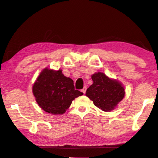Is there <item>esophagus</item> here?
Wrapping results in <instances>:
<instances>
[{"label": "esophagus", "instance_id": "obj_1", "mask_svg": "<svg viewBox=\"0 0 158 158\" xmlns=\"http://www.w3.org/2000/svg\"><path fill=\"white\" fill-rule=\"evenodd\" d=\"M81 91H82L83 93H84V94H85V91H86V86H84V89H83L81 90Z\"/></svg>", "mask_w": 158, "mask_h": 158}]
</instances>
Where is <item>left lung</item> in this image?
<instances>
[{"label":"left lung","mask_w":158,"mask_h":158,"mask_svg":"<svg viewBox=\"0 0 158 158\" xmlns=\"http://www.w3.org/2000/svg\"><path fill=\"white\" fill-rule=\"evenodd\" d=\"M92 79L93 84L86 90L85 95L99 109L104 111H111L123 99L124 88L121 83L102 73L93 74Z\"/></svg>","instance_id":"obj_1"}]
</instances>
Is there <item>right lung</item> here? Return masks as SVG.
<instances>
[{
	"label": "right lung",
	"instance_id": "obj_1",
	"mask_svg": "<svg viewBox=\"0 0 158 158\" xmlns=\"http://www.w3.org/2000/svg\"><path fill=\"white\" fill-rule=\"evenodd\" d=\"M33 93L39 106L53 115L65 113L74 98L84 94L75 90L73 80L64 76L61 69L47 68L37 79Z\"/></svg>",
	"mask_w": 158,
	"mask_h": 158
}]
</instances>
